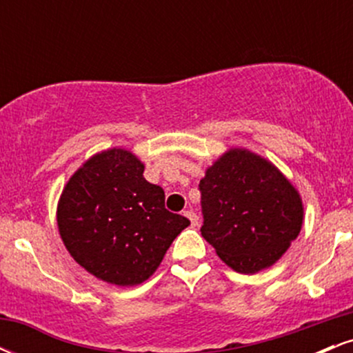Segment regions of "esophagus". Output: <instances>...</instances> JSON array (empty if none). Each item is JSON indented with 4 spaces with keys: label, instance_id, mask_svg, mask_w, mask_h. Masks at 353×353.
Segmentation results:
<instances>
[{
    "label": "esophagus",
    "instance_id": "34e87169",
    "mask_svg": "<svg viewBox=\"0 0 353 353\" xmlns=\"http://www.w3.org/2000/svg\"><path fill=\"white\" fill-rule=\"evenodd\" d=\"M184 216L189 219V221H190V224H192L194 228H196V225L199 224V217H197V214H196V212H192V210H190V209L184 210Z\"/></svg>",
    "mask_w": 353,
    "mask_h": 353
}]
</instances>
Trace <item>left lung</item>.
<instances>
[{
    "mask_svg": "<svg viewBox=\"0 0 353 353\" xmlns=\"http://www.w3.org/2000/svg\"><path fill=\"white\" fill-rule=\"evenodd\" d=\"M201 234L224 264L241 274L274 265L301 234L299 190L265 157L232 148L205 169L199 184Z\"/></svg>",
    "mask_w": 353,
    "mask_h": 353,
    "instance_id": "8db88e82",
    "label": "left lung"
}]
</instances>
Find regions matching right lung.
Masks as SVG:
<instances>
[{
  "mask_svg": "<svg viewBox=\"0 0 353 353\" xmlns=\"http://www.w3.org/2000/svg\"><path fill=\"white\" fill-rule=\"evenodd\" d=\"M136 154L112 148L91 156L61 192L56 221L63 244L99 281H148L189 219L164 208V190L144 179Z\"/></svg>",
  "mask_w": 353,
  "mask_h": 353,
  "instance_id": "right-lung-1",
  "label": "right lung"
}]
</instances>
